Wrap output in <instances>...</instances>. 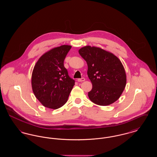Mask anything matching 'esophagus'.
Returning a JSON list of instances; mask_svg holds the SVG:
<instances>
[{
  "mask_svg": "<svg viewBox=\"0 0 157 157\" xmlns=\"http://www.w3.org/2000/svg\"><path fill=\"white\" fill-rule=\"evenodd\" d=\"M85 79L84 78H80V79H78V82H83V81H85Z\"/></svg>",
  "mask_w": 157,
  "mask_h": 157,
  "instance_id": "esophagus-1",
  "label": "esophagus"
}]
</instances>
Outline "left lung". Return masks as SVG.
Wrapping results in <instances>:
<instances>
[{
    "instance_id": "1",
    "label": "left lung",
    "mask_w": 157,
    "mask_h": 157,
    "mask_svg": "<svg viewBox=\"0 0 157 157\" xmlns=\"http://www.w3.org/2000/svg\"><path fill=\"white\" fill-rule=\"evenodd\" d=\"M79 53L87 63V74L92 84L88 92L90 100L101 106L117 101L127 82L121 60L112 53L95 46H84L79 50Z\"/></svg>"
}]
</instances>
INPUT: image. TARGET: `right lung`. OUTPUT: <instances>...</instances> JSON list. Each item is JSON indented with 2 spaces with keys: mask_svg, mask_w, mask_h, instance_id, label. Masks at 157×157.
<instances>
[{
  "mask_svg": "<svg viewBox=\"0 0 157 157\" xmlns=\"http://www.w3.org/2000/svg\"><path fill=\"white\" fill-rule=\"evenodd\" d=\"M62 45L45 53L37 61L32 75L35 96L45 107L56 109L67 102L75 81L68 75L63 62L71 48Z\"/></svg>",
  "mask_w": 157,
  "mask_h": 157,
  "instance_id": "obj_1",
  "label": "right lung"
}]
</instances>
